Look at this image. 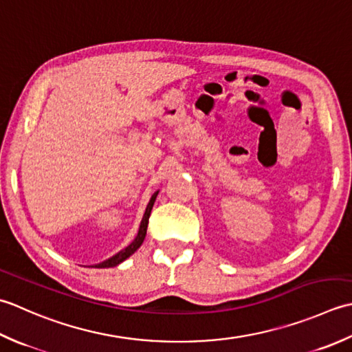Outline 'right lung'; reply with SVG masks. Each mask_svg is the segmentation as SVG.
<instances>
[{"label": "right lung", "instance_id": "1", "mask_svg": "<svg viewBox=\"0 0 352 352\" xmlns=\"http://www.w3.org/2000/svg\"><path fill=\"white\" fill-rule=\"evenodd\" d=\"M157 192L160 191H156L155 195L150 197V202H148V205H147V208H146V212H144V216H142V220H141V225H140V231H138V234H136V236H135V240L131 243V245H129L127 248H124L123 250H120L118 254H116L113 256H111L109 260H106V261H103V263H98V264H96L94 267H97V269H104V267H113V266H118L120 263H123L126 258H129L131 256L136 249H138L141 245H142V241H144V239H146V234H147V225H148V217H150V212H152V208H153V204H155V200H156V196H157Z\"/></svg>", "mask_w": 352, "mask_h": 352}]
</instances>
